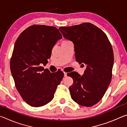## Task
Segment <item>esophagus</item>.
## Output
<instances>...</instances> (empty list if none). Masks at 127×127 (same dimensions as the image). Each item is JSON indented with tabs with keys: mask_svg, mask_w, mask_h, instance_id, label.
<instances>
[{
	"mask_svg": "<svg viewBox=\"0 0 127 127\" xmlns=\"http://www.w3.org/2000/svg\"><path fill=\"white\" fill-rule=\"evenodd\" d=\"M64 77H66V76H67V73H66V72H64Z\"/></svg>",
	"mask_w": 127,
	"mask_h": 127,
	"instance_id": "esophagus-1",
	"label": "esophagus"
}]
</instances>
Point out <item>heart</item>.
<instances>
[{"instance_id":"obj_1","label":"heart","mask_w":127,"mask_h":127,"mask_svg":"<svg viewBox=\"0 0 127 127\" xmlns=\"http://www.w3.org/2000/svg\"><path fill=\"white\" fill-rule=\"evenodd\" d=\"M68 41H68V40H64L63 42H68Z\"/></svg>"}]
</instances>
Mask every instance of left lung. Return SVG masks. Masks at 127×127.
<instances>
[{
    "mask_svg": "<svg viewBox=\"0 0 127 127\" xmlns=\"http://www.w3.org/2000/svg\"><path fill=\"white\" fill-rule=\"evenodd\" d=\"M59 29L66 39L73 42L76 61L87 65L83 76L76 72L67 74L73 79L69 88L71 97L82 106H93L104 96L112 78L111 43L101 30L90 23Z\"/></svg>",
    "mask_w": 127,
    "mask_h": 127,
    "instance_id": "1",
    "label": "left lung"
}]
</instances>
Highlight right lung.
I'll return each instance as SVG.
<instances>
[{"instance_id":"obj_1","label":"right lung","mask_w":127,"mask_h":127,"mask_svg":"<svg viewBox=\"0 0 127 127\" xmlns=\"http://www.w3.org/2000/svg\"><path fill=\"white\" fill-rule=\"evenodd\" d=\"M62 38L55 27L33 25L15 42L10 70L17 91L30 106L40 107L50 102L63 78L62 71L51 73L41 66L48 63L53 48Z\"/></svg>"}]
</instances>
